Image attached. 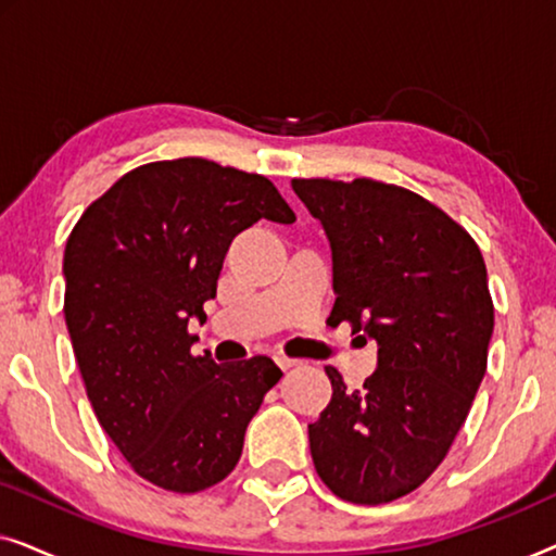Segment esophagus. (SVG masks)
Listing matches in <instances>:
<instances>
[{
	"instance_id": "1",
	"label": "esophagus",
	"mask_w": 556,
	"mask_h": 556,
	"mask_svg": "<svg viewBox=\"0 0 556 556\" xmlns=\"http://www.w3.org/2000/svg\"><path fill=\"white\" fill-rule=\"evenodd\" d=\"M276 364L280 369H293L295 364H299V359H291V356H283V354H278L276 356Z\"/></svg>"
}]
</instances>
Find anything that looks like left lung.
<instances>
[{
  "label": "left lung",
  "mask_w": 556,
  "mask_h": 556,
  "mask_svg": "<svg viewBox=\"0 0 556 556\" xmlns=\"http://www.w3.org/2000/svg\"><path fill=\"white\" fill-rule=\"evenodd\" d=\"M333 257V321L375 339L362 390L326 367L331 402L308 425L311 458L339 498L407 496L451 451L481 387L493 333L476 240L443 210L375 179H293Z\"/></svg>",
  "instance_id": "1"
}]
</instances>
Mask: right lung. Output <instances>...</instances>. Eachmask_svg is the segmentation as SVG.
I'll return each mask as SVG.
<instances>
[{"label": "right lung", "mask_w": 556, "mask_h": 556, "mask_svg": "<svg viewBox=\"0 0 556 556\" xmlns=\"http://www.w3.org/2000/svg\"><path fill=\"white\" fill-rule=\"evenodd\" d=\"M295 215L270 179L200 156L128 172L83 212L65 245V324L101 428L149 483L174 493L232 473L248 422L283 377L268 356H194L189 318L235 235Z\"/></svg>", "instance_id": "right-lung-1"}]
</instances>
